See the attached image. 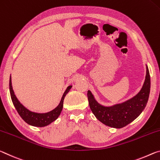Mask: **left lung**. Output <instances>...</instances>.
Returning a JSON list of instances; mask_svg holds the SVG:
<instances>
[{"mask_svg": "<svg viewBox=\"0 0 160 160\" xmlns=\"http://www.w3.org/2000/svg\"><path fill=\"white\" fill-rule=\"evenodd\" d=\"M150 91V76L148 67L145 81L142 89L137 95L124 103L106 107L99 104L90 91L87 96L90 108L94 116L102 123L109 127L121 128L130 123L145 109Z\"/></svg>", "mask_w": 160, "mask_h": 160, "instance_id": "1", "label": "left lung"}]
</instances>
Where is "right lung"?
<instances>
[{"label": "right lung", "mask_w": 160, "mask_h": 160, "mask_svg": "<svg viewBox=\"0 0 160 160\" xmlns=\"http://www.w3.org/2000/svg\"><path fill=\"white\" fill-rule=\"evenodd\" d=\"M9 86L10 96H11L12 103H13L15 108H16L18 114L20 115V117L22 118L24 120V121L27 122L28 124L35 127L46 126V125H48L49 124H50L51 122L54 121V120L59 117L63 108V102H64L65 96L67 95V93L69 92L71 88H72V86H69V87L67 88V90L65 91V92L63 94L61 101H60L59 104L57 108L52 110V111L45 112V113H38V112L29 111L28 109L23 106L20 103V101L18 100V98H16V96H15L14 93V91L12 90L11 77L10 78Z\"/></svg>", "instance_id": "obj_1"}]
</instances>
